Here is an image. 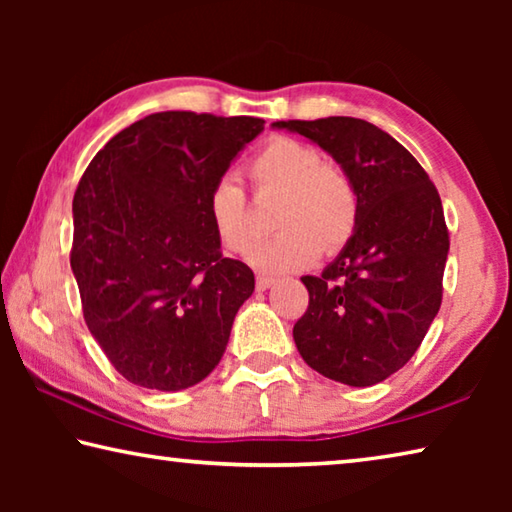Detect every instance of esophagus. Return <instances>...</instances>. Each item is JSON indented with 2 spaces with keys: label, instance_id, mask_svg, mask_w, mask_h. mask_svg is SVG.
<instances>
[{
  "label": "esophagus",
  "instance_id": "1",
  "mask_svg": "<svg viewBox=\"0 0 512 512\" xmlns=\"http://www.w3.org/2000/svg\"><path fill=\"white\" fill-rule=\"evenodd\" d=\"M273 284H275V277L273 275H257V291L271 289Z\"/></svg>",
  "mask_w": 512,
  "mask_h": 512
}]
</instances>
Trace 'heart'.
Instances as JSON below:
<instances>
[{"mask_svg":"<svg viewBox=\"0 0 512 512\" xmlns=\"http://www.w3.org/2000/svg\"><path fill=\"white\" fill-rule=\"evenodd\" d=\"M259 192H282L275 225L280 235L257 244L250 264L268 273H287L309 266L318 253L343 248L357 223V194L341 169L325 164L318 149L291 137H277L248 164ZM207 214L221 244L235 253L253 244L244 187L237 178L216 180L207 196Z\"/></svg>","mask_w":512,"mask_h":512,"instance_id":"heart-1","label":"heart"}]
</instances>
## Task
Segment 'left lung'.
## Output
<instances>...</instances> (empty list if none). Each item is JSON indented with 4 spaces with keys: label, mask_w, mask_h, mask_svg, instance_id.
<instances>
[{
    "label": "left lung",
    "mask_w": 512,
    "mask_h": 512,
    "mask_svg": "<svg viewBox=\"0 0 512 512\" xmlns=\"http://www.w3.org/2000/svg\"><path fill=\"white\" fill-rule=\"evenodd\" d=\"M273 128L332 155L357 194L348 244L318 277H302L309 307L293 341L323 377L379 384L413 357L440 309L449 253L443 203L420 162L370 121L293 119Z\"/></svg>",
    "instance_id": "obj_1"
}]
</instances>
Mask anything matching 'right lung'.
Instances as JSON below:
<instances>
[{"mask_svg":"<svg viewBox=\"0 0 512 512\" xmlns=\"http://www.w3.org/2000/svg\"><path fill=\"white\" fill-rule=\"evenodd\" d=\"M262 131L255 117L153 112L85 169L69 264L90 334L131 384L183 391L219 366L255 275L221 255L207 196Z\"/></svg>","mask_w":512,"mask_h":512,"instance_id":"obj_1","label":"right lung"}]
</instances>
